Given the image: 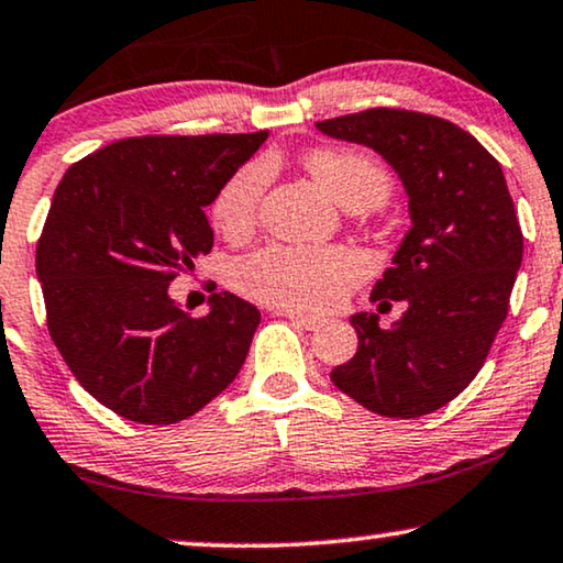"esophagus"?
Returning <instances> with one entry per match:
<instances>
[{
    "instance_id": "esophagus-1",
    "label": "esophagus",
    "mask_w": 563,
    "mask_h": 563,
    "mask_svg": "<svg viewBox=\"0 0 563 563\" xmlns=\"http://www.w3.org/2000/svg\"><path fill=\"white\" fill-rule=\"evenodd\" d=\"M282 316H287L291 323H295L297 328H305V331H316V328H320V320L318 318H308L302 316V312H295V310H284Z\"/></svg>"
}]
</instances>
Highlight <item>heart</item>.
I'll list each match as a JSON object with an SVG mask.
<instances>
[{
    "mask_svg": "<svg viewBox=\"0 0 563 563\" xmlns=\"http://www.w3.org/2000/svg\"><path fill=\"white\" fill-rule=\"evenodd\" d=\"M305 167L335 203L352 211L377 207L393 191L390 173L362 150H312L305 155ZM268 178L272 167L266 159H251L219 186L209 217L224 238L243 240L251 235ZM360 276V261L341 247L268 245L240 261L232 282L245 297L272 308L325 312L349 295Z\"/></svg>",
    "mask_w": 563,
    "mask_h": 563,
    "instance_id": "obj_1",
    "label": "heart"
}]
</instances>
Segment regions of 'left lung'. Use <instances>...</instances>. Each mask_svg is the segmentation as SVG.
Masks as SVG:
<instances>
[{
  "mask_svg": "<svg viewBox=\"0 0 563 563\" xmlns=\"http://www.w3.org/2000/svg\"><path fill=\"white\" fill-rule=\"evenodd\" d=\"M318 129L388 159L413 222L369 297L379 308L404 299L406 312L390 331L375 312H356L360 346L331 372L333 385L390 419L432 413L468 388L507 318L522 230L505 173L476 136L440 115L369 108Z\"/></svg>",
  "mask_w": 563,
  "mask_h": 563,
  "instance_id": "8db88e82",
  "label": "left lung"
}]
</instances>
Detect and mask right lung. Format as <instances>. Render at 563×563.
Wrapping results in <instances>:
<instances>
[{
    "label": "right lung",
    "instance_id": "right-lung-1",
    "mask_svg": "<svg viewBox=\"0 0 563 563\" xmlns=\"http://www.w3.org/2000/svg\"><path fill=\"white\" fill-rule=\"evenodd\" d=\"M266 136H129L56 186L35 247L51 341L77 383L123 419L184 421L243 367L258 308L219 291L209 316L194 318L167 287L211 251L203 207Z\"/></svg>",
    "mask_w": 563,
    "mask_h": 563
}]
</instances>
